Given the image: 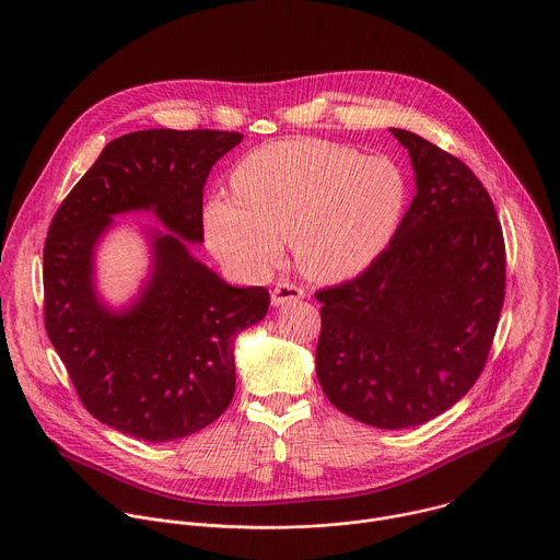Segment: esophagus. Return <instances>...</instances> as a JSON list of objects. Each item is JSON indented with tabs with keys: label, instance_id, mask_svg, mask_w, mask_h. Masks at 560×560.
I'll return each mask as SVG.
<instances>
[{
	"label": "esophagus",
	"instance_id": "esophagus-1",
	"mask_svg": "<svg viewBox=\"0 0 560 560\" xmlns=\"http://www.w3.org/2000/svg\"><path fill=\"white\" fill-rule=\"evenodd\" d=\"M303 296H305L303 288H299L294 283H288V281H281L272 290V305L279 307V305H285V303H294V301H299Z\"/></svg>",
	"mask_w": 560,
	"mask_h": 560
}]
</instances>
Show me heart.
Returning a JSON list of instances; mask_svg holds the SVG:
<instances>
[{"instance_id":"b5f03b06","label":"heart","mask_w":560,"mask_h":560,"mask_svg":"<svg viewBox=\"0 0 560 560\" xmlns=\"http://www.w3.org/2000/svg\"><path fill=\"white\" fill-rule=\"evenodd\" d=\"M236 199L203 208L210 250L230 268L264 277L292 238L299 268L318 281L368 270L404 223L410 186L392 159L322 141H272L232 171Z\"/></svg>"}]
</instances>
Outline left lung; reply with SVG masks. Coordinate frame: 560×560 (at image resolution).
Wrapping results in <instances>:
<instances>
[{
	"label": "left lung",
	"instance_id": "left-lung-1",
	"mask_svg": "<svg viewBox=\"0 0 560 560\" xmlns=\"http://www.w3.org/2000/svg\"><path fill=\"white\" fill-rule=\"evenodd\" d=\"M408 148L417 195L392 246L359 277L316 292V376L343 415L381 430L417 428L481 374L505 296V244L476 175L428 139Z\"/></svg>",
	"mask_w": 560,
	"mask_h": 560
}]
</instances>
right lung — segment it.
Masks as SVG:
<instances>
[{
	"instance_id": "obj_1",
	"label": "right lung",
	"mask_w": 560,
	"mask_h": 560,
	"mask_svg": "<svg viewBox=\"0 0 560 560\" xmlns=\"http://www.w3.org/2000/svg\"><path fill=\"white\" fill-rule=\"evenodd\" d=\"M244 135L139 130L110 141L59 206L44 246L46 332L86 410L148 443L186 439L234 394V341L268 312L266 288H236L195 259L203 186ZM150 211L151 266L115 308L96 290L94 257L114 217Z\"/></svg>"
}]
</instances>
